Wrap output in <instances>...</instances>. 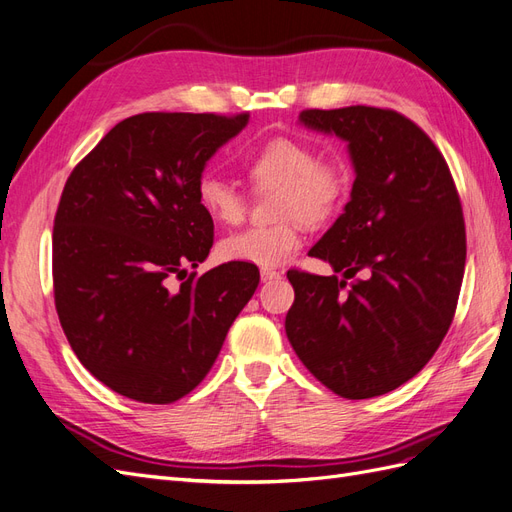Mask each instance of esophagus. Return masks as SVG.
Masks as SVG:
<instances>
[{"mask_svg": "<svg viewBox=\"0 0 512 512\" xmlns=\"http://www.w3.org/2000/svg\"><path fill=\"white\" fill-rule=\"evenodd\" d=\"M282 273L273 271V269H260V280L262 282H271V280H280Z\"/></svg>", "mask_w": 512, "mask_h": 512, "instance_id": "esophagus-1", "label": "esophagus"}]
</instances>
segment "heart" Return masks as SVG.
Returning <instances> with one entry per match:
<instances>
[{
	"label": "heart",
	"instance_id": "heart-1",
	"mask_svg": "<svg viewBox=\"0 0 512 512\" xmlns=\"http://www.w3.org/2000/svg\"><path fill=\"white\" fill-rule=\"evenodd\" d=\"M254 190L275 192V213L284 218L273 226H250L226 235L218 250L224 260L277 267L299 250L301 220L322 224L342 209L350 190V170L342 158H318L314 145L299 138H273L245 164ZM203 211L222 224L243 220L247 200L241 190L207 170L196 181Z\"/></svg>",
	"mask_w": 512,
	"mask_h": 512
}]
</instances>
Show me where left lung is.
Returning <instances> with one entry per match:
<instances>
[{
	"label": "left lung",
	"instance_id": "obj_1",
	"mask_svg": "<svg viewBox=\"0 0 512 512\" xmlns=\"http://www.w3.org/2000/svg\"><path fill=\"white\" fill-rule=\"evenodd\" d=\"M299 121L346 141L356 177L309 250L342 277L288 271V342L339 397H378L414 378L453 322L466 269L459 194L431 138L389 108H309Z\"/></svg>",
	"mask_w": 512,
	"mask_h": 512
}]
</instances>
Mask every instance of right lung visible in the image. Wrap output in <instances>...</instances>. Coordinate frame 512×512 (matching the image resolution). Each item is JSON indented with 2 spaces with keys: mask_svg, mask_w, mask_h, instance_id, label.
I'll return each instance as SVG.
<instances>
[{
  "mask_svg": "<svg viewBox=\"0 0 512 512\" xmlns=\"http://www.w3.org/2000/svg\"><path fill=\"white\" fill-rule=\"evenodd\" d=\"M247 121L134 115L66 181L53 228L57 316L91 376L123 397L173 404L196 389L260 282L250 262L184 277L213 245L196 181Z\"/></svg>",
  "mask_w": 512,
  "mask_h": 512,
  "instance_id": "right-lung-1",
  "label": "right lung"
}]
</instances>
